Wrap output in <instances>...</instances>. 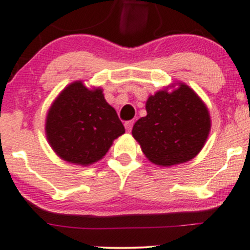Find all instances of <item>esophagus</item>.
Here are the masks:
<instances>
[{"label": "esophagus", "instance_id": "esophagus-1", "mask_svg": "<svg viewBox=\"0 0 250 250\" xmlns=\"http://www.w3.org/2000/svg\"><path fill=\"white\" fill-rule=\"evenodd\" d=\"M133 121H127L125 123V129H127V131H130L131 130V128H133Z\"/></svg>", "mask_w": 250, "mask_h": 250}]
</instances>
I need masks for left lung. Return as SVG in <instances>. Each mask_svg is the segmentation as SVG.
Segmentation results:
<instances>
[{"instance_id":"8db88e82","label":"left lung","mask_w":250,"mask_h":250,"mask_svg":"<svg viewBox=\"0 0 250 250\" xmlns=\"http://www.w3.org/2000/svg\"><path fill=\"white\" fill-rule=\"evenodd\" d=\"M147 115L135 122L133 137L146 157L160 167L190 161L202 150L211 128L206 103L179 82L148 97Z\"/></svg>"}]
</instances>
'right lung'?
Masks as SVG:
<instances>
[{"label":"right lung","instance_id":"obj_1","mask_svg":"<svg viewBox=\"0 0 250 250\" xmlns=\"http://www.w3.org/2000/svg\"><path fill=\"white\" fill-rule=\"evenodd\" d=\"M44 130L60 159L82 167L100 161L125 131L103 89L88 88L83 81L71 82L57 95L47 113Z\"/></svg>","mask_w":250,"mask_h":250}]
</instances>
